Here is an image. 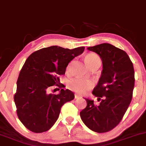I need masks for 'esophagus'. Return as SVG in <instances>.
Segmentation results:
<instances>
[{"label": "esophagus", "instance_id": "esophagus-1", "mask_svg": "<svg viewBox=\"0 0 146 146\" xmlns=\"http://www.w3.org/2000/svg\"><path fill=\"white\" fill-rule=\"evenodd\" d=\"M80 98H81L80 95L78 94H75V99H80Z\"/></svg>", "mask_w": 146, "mask_h": 146}]
</instances>
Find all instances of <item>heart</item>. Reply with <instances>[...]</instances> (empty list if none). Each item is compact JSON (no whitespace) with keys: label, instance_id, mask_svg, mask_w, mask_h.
<instances>
[{"label":"heart","instance_id":"heart-1","mask_svg":"<svg viewBox=\"0 0 146 146\" xmlns=\"http://www.w3.org/2000/svg\"><path fill=\"white\" fill-rule=\"evenodd\" d=\"M98 60H100V58L99 56L94 54H88L85 57V61L89 67H90L93 63ZM94 84V82L91 80L75 78L68 81V87L71 90L80 94H84L90 89Z\"/></svg>","mask_w":146,"mask_h":146}]
</instances>
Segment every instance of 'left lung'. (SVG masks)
<instances>
[{"mask_svg": "<svg viewBox=\"0 0 146 146\" xmlns=\"http://www.w3.org/2000/svg\"><path fill=\"white\" fill-rule=\"evenodd\" d=\"M87 49L99 54L103 71L92 91L99 103L85 99L87 106L80 112V117L90 130L106 133L120 123L131 103L135 86L134 68L128 54L110 43Z\"/></svg>", "mask_w": 146, "mask_h": 146, "instance_id": "1", "label": "left lung"}]
</instances>
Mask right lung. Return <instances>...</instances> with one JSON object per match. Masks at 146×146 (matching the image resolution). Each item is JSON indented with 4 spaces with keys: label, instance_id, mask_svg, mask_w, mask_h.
Segmentation results:
<instances>
[{
    "label": "right lung",
    "instance_id": "add662e5",
    "mask_svg": "<svg viewBox=\"0 0 146 146\" xmlns=\"http://www.w3.org/2000/svg\"><path fill=\"white\" fill-rule=\"evenodd\" d=\"M84 49L51 46L33 52L26 59L14 95L17 116L26 129L36 133L48 131L58 118L62 105L74 99L73 92L68 89H61L58 94H48L47 90L56 84L64 86L58 85V75L65 74L68 63Z\"/></svg>",
    "mask_w": 146,
    "mask_h": 146
}]
</instances>
